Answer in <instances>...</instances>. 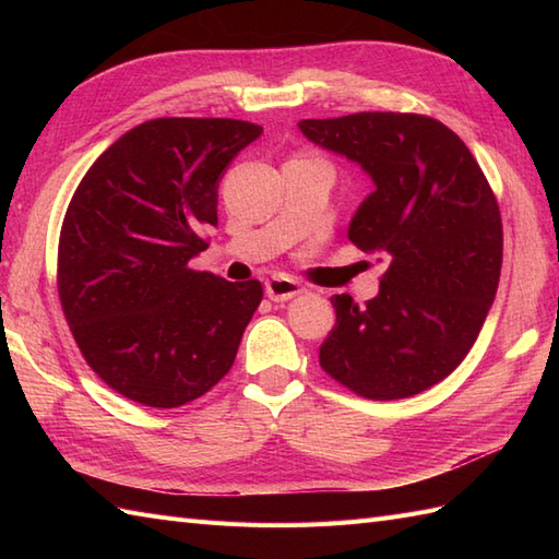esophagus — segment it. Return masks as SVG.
<instances>
[{
    "instance_id": "esophagus-1",
    "label": "esophagus",
    "mask_w": 559,
    "mask_h": 559,
    "mask_svg": "<svg viewBox=\"0 0 559 559\" xmlns=\"http://www.w3.org/2000/svg\"><path fill=\"white\" fill-rule=\"evenodd\" d=\"M264 290L269 298L273 302H286L290 298H295V295L302 293V286L298 281H293L288 276H271L266 283H264Z\"/></svg>"
}]
</instances>
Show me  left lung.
Listing matches in <instances>:
<instances>
[{"label":"left lung","instance_id":"8db88e82","mask_svg":"<svg viewBox=\"0 0 559 559\" xmlns=\"http://www.w3.org/2000/svg\"><path fill=\"white\" fill-rule=\"evenodd\" d=\"M319 148L360 165L374 189L348 240L386 271L365 307L334 295L319 365L365 399H406L442 382L476 343L502 269V218L468 146L423 115L302 120Z\"/></svg>","mask_w":559,"mask_h":559}]
</instances>
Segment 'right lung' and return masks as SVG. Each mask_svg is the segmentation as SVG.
<instances>
[{"label":"right lung","instance_id":"obj_1","mask_svg":"<svg viewBox=\"0 0 559 559\" xmlns=\"http://www.w3.org/2000/svg\"><path fill=\"white\" fill-rule=\"evenodd\" d=\"M242 120L129 129L76 187L59 235V300L83 358L117 394L177 408L218 384L261 302L189 261L218 225V182L261 136Z\"/></svg>","mask_w":559,"mask_h":559}]
</instances>
